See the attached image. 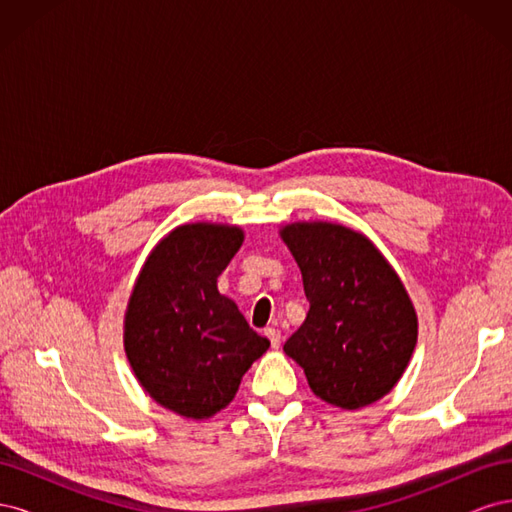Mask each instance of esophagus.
Listing matches in <instances>:
<instances>
[{"label":"esophagus","instance_id":"esophagus-1","mask_svg":"<svg viewBox=\"0 0 512 512\" xmlns=\"http://www.w3.org/2000/svg\"><path fill=\"white\" fill-rule=\"evenodd\" d=\"M265 335L269 337L271 348H280V344H282V333H280V331L273 329V327H269V329H265Z\"/></svg>","mask_w":512,"mask_h":512}]
</instances>
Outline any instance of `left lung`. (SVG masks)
<instances>
[{"mask_svg": "<svg viewBox=\"0 0 512 512\" xmlns=\"http://www.w3.org/2000/svg\"><path fill=\"white\" fill-rule=\"evenodd\" d=\"M303 275L309 312L284 352L322 401L359 410L404 376L418 337L410 294L363 232L309 220L280 228Z\"/></svg>", "mask_w": 512, "mask_h": 512, "instance_id": "1", "label": "left lung"}]
</instances>
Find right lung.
Wrapping results in <instances>:
<instances>
[{
  "instance_id": "1",
  "label": "right lung",
  "mask_w": 512,
  "mask_h": 512,
  "mask_svg": "<svg viewBox=\"0 0 512 512\" xmlns=\"http://www.w3.org/2000/svg\"><path fill=\"white\" fill-rule=\"evenodd\" d=\"M241 243L237 224L173 228L149 252L123 316V350L138 384L156 404L192 421L224 410L271 346L218 290Z\"/></svg>"
}]
</instances>
